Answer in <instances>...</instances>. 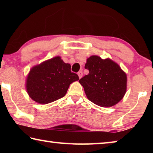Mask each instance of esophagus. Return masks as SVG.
Instances as JSON below:
<instances>
[{
  "label": "esophagus",
  "instance_id": "1",
  "mask_svg": "<svg viewBox=\"0 0 153 153\" xmlns=\"http://www.w3.org/2000/svg\"><path fill=\"white\" fill-rule=\"evenodd\" d=\"M77 75H78V76H79V79L81 78V77H82V76H83V73H82V71H79L78 73H77Z\"/></svg>",
  "mask_w": 153,
  "mask_h": 153
}]
</instances>
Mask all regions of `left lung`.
Segmentation results:
<instances>
[{"mask_svg": "<svg viewBox=\"0 0 153 153\" xmlns=\"http://www.w3.org/2000/svg\"><path fill=\"white\" fill-rule=\"evenodd\" d=\"M85 69L89 74L79 82L90 101L110 107L122 99L127 90V76L118 64L110 59L92 55L87 59Z\"/></svg>", "mask_w": 153, "mask_h": 153, "instance_id": "8db88e82", "label": "left lung"}]
</instances>
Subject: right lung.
<instances>
[{"instance_id": "add662e5", "label": "right lung", "mask_w": 153, "mask_h": 153, "mask_svg": "<svg viewBox=\"0 0 153 153\" xmlns=\"http://www.w3.org/2000/svg\"><path fill=\"white\" fill-rule=\"evenodd\" d=\"M79 77L60 56L42 62L30 69L26 79L27 94L40 104H48L63 97L69 85Z\"/></svg>"}]
</instances>
